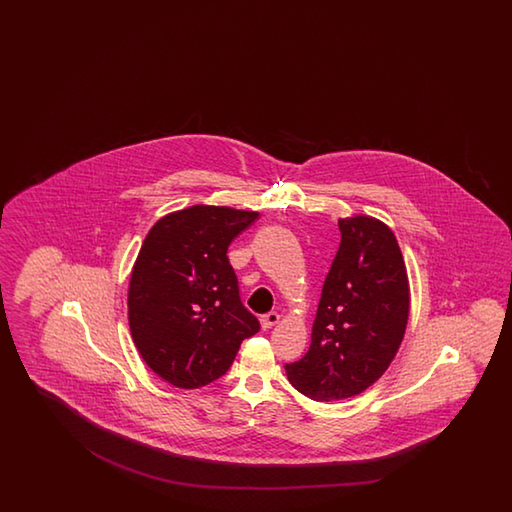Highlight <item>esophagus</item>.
<instances>
[{
	"mask_svg": "<svg viewBox=\"0 0 512 512\" xmlns=\"http://www.w3.org/2000/svg\"><path fill=\"white\" fill-rule=\"evenodd\" d=\"M261 327L263 329H269V327L274 326V324H278L280 322V315L276 313V311H271V313H267V315H263L260 318Z\"/></svg>",
	"mask_w": 512,
	"mask_h": 512,
	"instance_id": "34e87169",
	"label": "esophagus"
}]
</instances>
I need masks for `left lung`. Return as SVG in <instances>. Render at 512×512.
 I'll return each mask as SVG.
<instances>
[{
    "label": "left lung",
    "mask_w": 512,
    "mask_h": 512,
    "mask_svg": "<svg viewBox=\"0 0 512 512\" xmlns=\"http://www.w3.org/2000/svg\"><path fill=\"white\" fill-rule=\"evenodd\" d=\"M338 230L311 346L285 364L294 388L313 401L348 399L377 381L401 346L410 311L408 276L392 230L368 216L338 219Z\"/></svg>",
    "instance_id": "1"
}]
</instances>
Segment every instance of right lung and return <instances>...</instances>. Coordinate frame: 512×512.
<instances>
[{
  "mask_svg": "<svg viewBox=\"0 0 512 512\" xmlns=\"http://www.w3.org/2000/svg\"><path fill=\"white\" fill-rule=\"evenodd\" d=\"M258 216L196 205L159 219L142 243L128 291L131 337L144 362L177 388L225 375L241 342L260 331L227 256Z\"/></svg>",
  "mask_w": 512,
  "mask_h": 512,
  "instance_id": "add662e5",
  "label": "right lung"
}]
</instances>
